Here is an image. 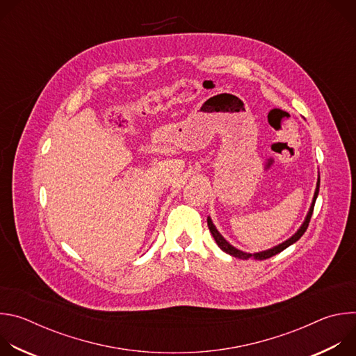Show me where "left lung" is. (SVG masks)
Returning a JSON list of instances; mask_svg holds the SVG:
<instances>
[{
  "label": "left lung",
  "instance_id": "1",
  "mask_svg": "<svg viewBox=\"0 0 356 356\" xmlns=\"http://www.w3.org/2000/svg\"><path fill=\"white\" fill-rule=\"evenodd\" d=\"M318 190H320V179H318V181H317V188H316V193H314L313 204H312L310 211H309V214H307V217H306V221L302 222V225L300 227V229H298V231H297V232H296L290 239H287L286 242H283V243H280V245H277V246H275V248H272V249H269V250H265V252L253 253V255H252V253H245V252H242V250H238L236 248H234L232 245H229V243L222 238V235L217 231V228L214 227V224H213V221H211V218H210V217L207 218V225H209L210 232L213 234V236H214V239H216L217 245H218L224 252L229 253L231 257L238 258V259H249V258H253V259H258V261H264V259H268V258H272V257L277 255V253H280L282 250H284L287 246H290L291 243L297 242V241L302 236V234L306 232V229L309 228V224H310V220H312L313 211H314V204H316V200H317V195H318Z\"/></svg>",
  "mask_w": 356,
  "mask_h": 356
}]
</instances>
